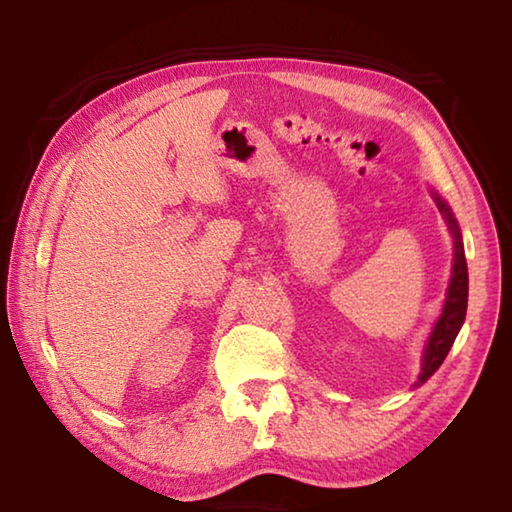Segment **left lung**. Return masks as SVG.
<instances>
[{
	"mask_svg": "<svg viewBox=\"0 0 512 512\" xmlns=\"http://www.w3.org/2000/svg\"><path fill=\"white\" fill-rule=\"evenodd\" d=\"M438 210L445 216L447 228L454 237V268H452V282H449V291H447V300L443 307V314H440L436 327L429 336L427 350H424L422 357V372H420V381L418 384H424L433 372L440 368V363L445 361L447 352L452 350L454 339L461 329L463 320H465V311H467V262H465V250H463V239H461V230H458V223L454 219V214L449 207L440 201V196H436Z\"/></svg>",
	"mask_w": 512,
	"mask_h": 512,
	"instance_id": "8db88e82",
	"label": "left lung"
}]
</instances>
